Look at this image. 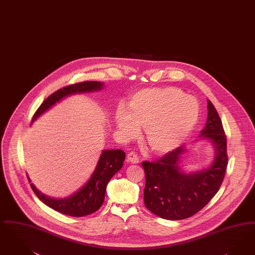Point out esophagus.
I'll list each match as a JSON object with an SVG mask.
<instances>
[{"label":"esophagus","instance_id":"obj_1","mask_svg":"<svg viewBox=\"0 0 255 255\" xmlns=\"http://www.w3.org/2000/svg\"><path fill=\"white\" fill-rule=\"evenodd\" d=\"M127 159L132 162V163H138L139 162V158H138V155L134 152H131V153L127 154Z\"/></svg>","mask_w":255,"mask_h":255}]
</instances>
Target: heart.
I'll return each instance as SVG.
<instances>
[{
  "label": "heart",
  "mask_w": 255,
  "mask_h": 255,
  "mask_svg": "<svg viewBox=\"0 0 255 255\" xmlns=\"http://www.w3.org/2000/svg\"><path fill=\"white\" fill-rule=\"evenodd\" d=\"M199 118V104L174 87L143 89L134 93L127 110L115 115L118 130L131 138L144 127V138L153 153L165 154L176 149L194 130Z\"/></svg>",
  "instance_id": "heart-1"
}]
</instances>
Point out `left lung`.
<instances>
[{"label": "left lung", "instance_id": "left-lung-1", "mask_svg": "<svg viewBox=\"0 0 255 255\" xmlns=\"http://www.w3.org/2000/svg\"><path fill=\"white\" fill-rule=\"evenodd\" d=\"M200 136L210 139L215 151L214 162L201 172H181L179 162L186 151L184 146L156 161H143L144 204L155 215L168 220L189 218L202 210L218 192L228 165L227 138L221 119L211 101H208V119Z\"/></svg>", "mask_w": 255, "mask_h": 255}]
</instances>
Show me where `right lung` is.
Instances as JSON below:
<instances>
[{
  "mask_svg": "<svg viewBox=\"0 0 255 255\" xmlns=\"http://www.w3.org/2000/svg\"><path fill=\"white\" fill-rule=\"evenodd\" d=\"M103 83L101 82H82L65 86L51 94L35 113L33 120L35 121L42 113L49 109L56 102H60L66 96L76 93L98 91L101 90ZM125 159V153L123 150H105L102 151L97 167L92 173L90 179L80 191L71 196L63 199H55L39 192L33 184H30L33 192L38 198L45 205L61 214L82 217L97 212L104 201L106 186L113 175L118 173ZM28 181L31 182L27 175Z\"/></svg>",
  "mask_w": 255,
  "mask_h": 255,
  "instance_id": "obj_1",
  "label": "right lung"
}]
</instances>
